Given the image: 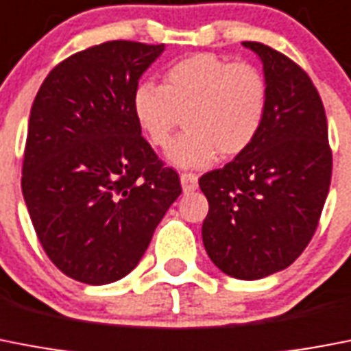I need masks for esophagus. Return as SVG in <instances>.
I'll use <instances>...</instances> for the list:
<instances>
[{
	"mask_svg": "<svg viewBox=\"0 0 351 351\" xmlns=\"http://www.w3.org/2000/svg\"><path fill=\"white\" fill-rule=\"evenodd\" d=\"M180 182L184 193H193V191L198 189V176L193 175V173H182Z\"/></svg>",
	"mask_w": 351,
	"mask_h": 351,
	"instance_id": "1",
	"label": "esophagus"
}]
</instances>
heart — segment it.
Returning a JSON list of instances; mask_svg holds the SVG:
<instances>
[{"instance_id":"obj_1","label":"heart","mask_w":351,"mask_h":351,"mask_svg":"<svg viewBox=\"0 0 351 351\" xmlns=\"http://www.w3.org/2000/svg\"><path fill=\"white\" fill-rule=\"evenodd\" d=\"M132 112L146 139L166 149L184 117L182 135L167 152L176 167H207L219 153L234 158L257 139L267 112V82L248 62L194 53L167 67L164 87L143 82Z\"/></svg>"}]
</instances>
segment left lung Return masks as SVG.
<instances>
[{
	"mask_svg": "<svg viewBox=\"0 0 351 351\" xmlns=\"http://www.w3.org/2000/svg\"><path fill=\"white\" fill-rule=\"evenodd\" d=\"M267 112L248 149L199 178L208 199L202 237L228 276L258 280L289 267L311 243L332 178L325 108L308 75L261 43Z\"/></svg>",
	"mask_w": 351,
	"mask_h": 351,
	"instance_id": "1",
	"label": "left lung"
}]
</instances>
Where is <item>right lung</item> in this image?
Here are the masks:
<instances>
[{
	"label": "right lung",
	"mask_w": 351,
	"mask_h": 351,
	"mask_svg": "<svg viewBox=\"0 0 351 351\" xmlns=\"http://www.w3.org/2000/svg\"><path fill=\"white\" fill-rule=\"evenodd\" d=\"M110 40L75 53L35 96L23 196L49 261L78 282L105 285L134 269L182 194L132 112L143 73L164 51Z\"/></svg>",
	"instance_id": "obj_1"
}]
</instances>
